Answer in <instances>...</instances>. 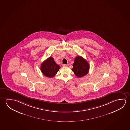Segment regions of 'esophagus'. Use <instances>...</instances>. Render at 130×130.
Masks as SVG:
<instances>
[{
	"instance_id": "34e87169",
	"label": "esophagus",
	"mask_w": 130,
	"mask_h": 130,
	"mask_svg": "<svg viewBox=\"0 0 130 130\" xmlns=\"http://www.w3.org/2000/svg\"><path fill=\"white\" fill-rule=\"evenodd\" d=\"M62 66H63L64 67V66H68L69 65L67 64H63Z\"/></svg>"
}]
</instances>
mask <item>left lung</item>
Segmentation results:
<instances>
[{"label": "left lung", "instance_id": "1", "mask_svg": "<svg viewBox=\"0 0 130 130\" xmlns=\"http://www.w3.org/2000/svg\"><path fill=\"white\" fill-rule=\"evenodd\" d=\"M89 63L80 56L75 58L73 64L72 70L78 77H82L89 73Z\"/></svg>", "mask_w": 130, "mask_h": 130}]
</instances>
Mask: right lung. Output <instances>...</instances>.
Returning <instances> with one entry per match:
<instances>
[{
  "label": "right lung",
  "mask_w": 130,
  "mask_h": 130,
  "mask_svg": "<svg viewBox=\"0 0 130 130\" xmlns=\"http://www.w3.org/2000/svg\"><path fill=\"white\" fill-rule=\"evenodd\" d=\"M60 66L56 64L53 57H50L41 64V70L45 76L52 78L60 70Z\"/></svg>",
  "instance_id": "obj_1"
}]
</instances>
